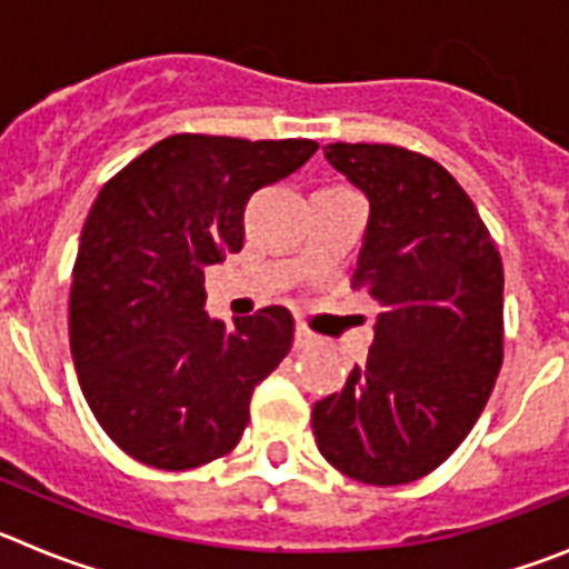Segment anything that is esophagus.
Here are the masks:
<instances>
[{"label": "esophagus", "mask_w": 569, "mask_h": 569, "mask_svg": "<svg viewBox=\"0 0 569 569\" xmlns=\"http://www.w3.org/2000/svg\"><path fill=\"white\" fill-rule=\"evenodd\" d=\"M316 345V333H310L305 325H299L296 328V347H313Z\"/></svg>", "instance_id": "34e87169"}]
</instances>
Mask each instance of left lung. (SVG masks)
I'll list each match as a JSON object with an SVG mask.
<instances>
[{"mask_svg": "<svg viewBox=\"0 0 569 569\" xmlns=\"http://www.w3.org/2000/svg\"><path fill=\"white\" fill-rule=\"evenodd\" d=\"M370 199L356 290L379 301L373 347L313 405L319 453L365 485L416 481L479 421L505 359V268L470 196L396 144L325 148Z\"/></svg>", "mask_w": 569, "mask_h": 569, "instance_id": "1", "label": "left lung"}]
</instances>
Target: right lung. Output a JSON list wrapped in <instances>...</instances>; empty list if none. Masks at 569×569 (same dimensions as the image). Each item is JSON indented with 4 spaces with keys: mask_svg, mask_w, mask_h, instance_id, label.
<instances>
[{
    "mask_svg": "<svg viewBox=\"0 0 569 569\" xmlns=\"http://www.w3.org/2000/svg\"><path fill=\"white\" fill-rule=\"evenodd\" d=\"M316 150L176 133L99 190L73 264L70 353L97 421L136 461L190 470L239 445L293 316L273 305L224 328L204 313V268L241 250L250 196Z\"/></svg>",
    "mask_w": 569,
    "mask_h": 569,
    "instance_id": "obj_1",
    "label": "right lung"
}]
</instances>
